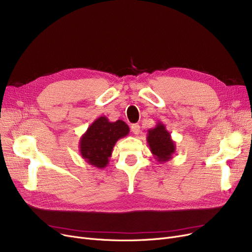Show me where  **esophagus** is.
<instances>
[{"label":"esophagus","instance_id":"esophagus-1","mask_svg":"<svg viewBox=\"0 0 252 252\" xmlns=\"http://www.w3.org/2000/svg\"><path fill=\"white\" fill-rule=\"evenodd\" d=\"M130 129H131V131H133V133H134L135 135H139V133H140V126H139L138 124L131 125Z\"/></svg>","mask_w":252,"mask_h":252}]
</instances>
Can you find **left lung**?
Here are the masks:
<instances>
[{
	"instance_id": "obj_1",
	"label": "left lung",
	"mask_w": 252,
	"mask_h": 252,
	"mask_svg": "<svg viewBox=\"0 0 252 252\" xmlns=\"http://www.w3.org/2000/svg\"><path fill=\"white\" fill-rule=\"evenodd\" d=\"M147 142L151 153L159 163L170 160L176 152L175 141L161 122H158L153 128L148 129Z\"/></svg>"
}]
</instances>
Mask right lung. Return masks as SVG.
<instances>
[{"mask_svg":"<svg viewBox=\"0 0 252 252\" xmlns=\"http://www.w3.org/2000/svg\"><path fill=\"white\" fill-rule=\"evenodd\" d=\"M128 133L129 127L125 122L111 123L106 116H100L81 137L79 152L89 164L104 168L109 163L115 143Z\"/></svg>","mask_w":252,"mask_h":252,"instance_id":"obj_1","label":"right lung"}]
</instances>
